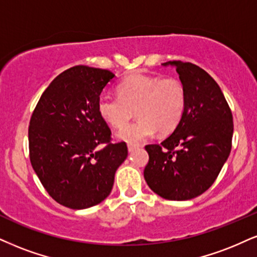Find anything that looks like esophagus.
<instances>
[{"instance_id":"esophagus-1","label":"esophagus","mask_w":257,"mask_h":257,"mask_svg":"<svg viewBox=\"0 0 257 257\" xmlns=\"http://www.w3.org/2000/svg\"><path fill=\"white\" fill-rule=\"evenodd\" d=\"M127 149H128L130 153H132V151L137 150V149H138V145H132V144H128V145H127Z\"/></svg>"}]
</instances>
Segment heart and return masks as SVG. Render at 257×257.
I'll return each mask as SVG.
<instances>
[{
  "instance_id": "obj_1",
  "label": "heart",
  "mask_w": 257,
  "mask_h": 257,
  "mask_svg": "<svg viewBox=\"0 0 257 257\" xmlns=\"http://www.w3.org/2000/svg\"><path fill=\"white\" fill-rule=\"evenodd\" d=\"M118 97L101 96L97 101L100 116L115 128L124 126L134 113L140 118L120 130V141L138 144L158 132L169 134L181 121L186 107V90L177 78L132 75L116 87Z\"/></svg>"
}]
</instances>
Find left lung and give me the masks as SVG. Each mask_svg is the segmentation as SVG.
Listing matches in <instances>:
<instances>
[{
  "instance_id": "8db88e82",
  "label": "left lung",
  "mask_w": 257,
  "mask_h": 257,
  "mask_svg": "<svg viewBox=\"0 0 257 257\" xmlns=\"http://www.w3.org/2000/svg\"><path fill=\"white\" fill-rule=\"evenodd\" d=\"M186 90L181 121L161 144L145 147L144 179L168 200H189L216 181L231 151L232 113L217 82L192 63L173 61Z\"/></svg>"
}]
</instances>
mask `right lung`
<instances>
[{"instance_id": "right-lung-1", "label": "right lung", "mask_w": 257, "mask_h": 257, "mask_svg": "<svg viewBox=\"0 0 257 257\" xmlns=\"http://www.w3.org/2000/svg\"><path fill=\"white\" fill-rule=\"evenodd\" d=\"M113 77L104 69H68L50 83L31 116L32 167L50 196L72 210L103 201L127 157L125 142L110 143V130L97 110L101 91ZM100 144H105L101 151Z\"/></svg>"}]
</instances>
